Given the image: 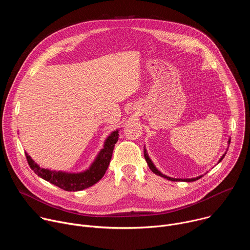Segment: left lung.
<instances>
[{
	"label": "left lung",
	"instance_id": "obj_1",
	"mask_svg": "<svg viewBox=\"0 0 250 250\" xmlns=\"http://www.w3.org/2000/svg\"><path fill=\"white\" fill-rule=\"evenodd\" d=\"M229 145L230 144V139H229ZM145 158H146V162H147V165L149 166V168H150V170L153 172V173H155L156 175H158V176H161V177H163V178H166L167 180H170V181H184V182H193V181H196V180H198V179H200V178H202L204 175H201V176H198V177H196V178H188V179H179V178H172V177H169V176H166V175H164V174H162L156 167H155V165L153 164V162L151 161V159L149 158V156H148V154H147V152H146V147H145ZM226 154H227V152H225V154H223V156L220 158V160H219V162L218 163H220L223 159H224V157L226 156Z\"/></svg>",
	"mask_w": 250,
	"mask_h": 250
}]
</instances>
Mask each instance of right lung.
Here are the masks:
<instances>
[{
  "instance_id": "add662e5",
  "label": "right lung",
  "mask_w": 250,
  "mask_h": 250,
  "mask_svg": "<svg viewBox=\"0 0 250 250\" xmlns=\"http://www.w3.org/2000/svg\"><path fill=\"white\" fill-rule=\"evenodd\" d=\"M119 130L116 129L106 137L104 147L100 150L91 166L85 171L79 173H69L65 171H56L42 168L35 163L25 152L29 167L42 179L69 192H76L87 189L99 182L104 175L112 159L115 145L119 139Z\"/></svg>"
}]
</instances>
